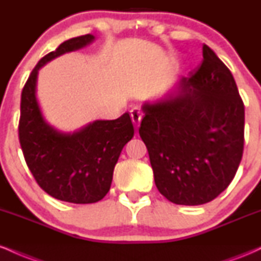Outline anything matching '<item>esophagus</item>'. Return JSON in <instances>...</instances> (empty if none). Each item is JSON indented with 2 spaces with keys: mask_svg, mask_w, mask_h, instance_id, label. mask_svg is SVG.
<instances>
[{
  "mask_svg": "<svg viewBox=\"0 0 261 261\" xmlns=\"http://www.w3.org/2000/svg\"><path fill=\"white\" fill-rule=\"evenodd\" d=\"M130 113H131V119H133L135 126H139L141 119H142V112H141L139 108H134Z\"/></svg>",
  "mask_w": 261,
  "mask_h": 261,
  "instance_id": "34e87169",
  "label": "esophagus"
}]
</instances>
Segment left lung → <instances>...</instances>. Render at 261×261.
Wrapping results in <instances>:
<instances>
[{
	"label": "left lung",
	"mask_w": 261,
	"mask_h": 261,
	"mask_svg": "<svg viewBox=\"0 0 261 261\" xmlns=\"http://www.w3.org/2000/svg\"><path fill=\"white\" fill-rule=\"evenodd\" d=\"M174 94L145 103L140 136L160 193L176 205L212 201L230 184L244 148V104L226 65L207 45Z\"/></svg>",
	"instance_id": "obj_1"
}]
</instances>
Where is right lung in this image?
I'll use <instances>...</instances> for the list:
<instances>
[{
	"mask_svg": "<svg viewBox=\"0 0 261 261\" xmlns=\"http://www.w3.org/2000/svg\"><path fill=\"white\" fill-rule=\"evenodd\" d=\"M93 40L92 34L68 39L45 55L27 80L20 97L18 134L27 166L45 193L72 203H93L107 195L121 149L134 136L128 113L65 134L47 124L40 112L35 95L39 70L53 59Z\"/></svg>",
	"mask_w": 261,
	"mask_h": 261,
	"instance_id": "1",
	"label": "right lung"
}]
</instances>
